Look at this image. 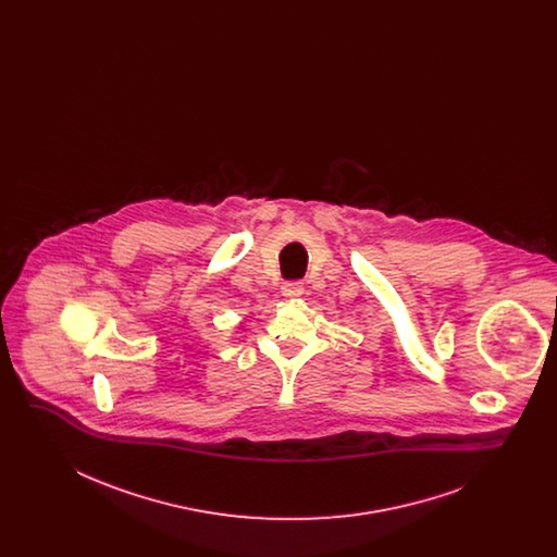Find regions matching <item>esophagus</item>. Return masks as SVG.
<instances>
[{"instance_id":"obj_1","label":"esophagus","mask_w":557,"mask_h":557,"mask_svg":"<svg viewBox=\"0 0 557 557\" xmlns=\"http://www.w3.org/2000/svg\"><path fill=\"white\" fill-rule=\"evenodd\" d=\"M302 284L300 282H290V284H284L282 286V296L286 298V300H294V298H298V296H302Z\"/></svg>"}]
</instances>
